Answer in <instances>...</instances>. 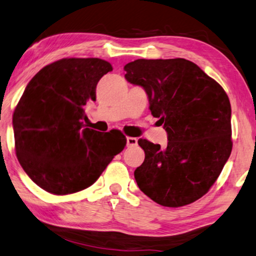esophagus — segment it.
I'll use <instances>...</instances> for the list:
<instances>
[{
  "instance_id": "esophagus-1",
  "label": "esophagus",
  "mask_w": 256,
  "mask_h": 256,
  "mask_svg": "<svg viewBox=\"0 0 256 256\" xmlns=\"http://www.w3.org/2000/svg\"><path fill=\"white\" fill-rule=\"evenodd\" d=\"M127 145L129 148H134L137 145V138L135 137H127Z\"/></svg>"
}]
</instances>
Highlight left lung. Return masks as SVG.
<instances>
[{
  "instance_id": "8db88e82",
  "label": "left lung",
  "mask_w": 256,
  "mask_h": 256,
  "mask_svg": "<svg viewBox=\"0 0 256 256\" xmlns=\"http://www.w3.org/2000/svg\"><path fill=\"white\" fill-rule=\"evenodd\" d=\"M124 78L146 92L150 111L167 132V146L138 140L145 152L136 168L142 192L166 207L206 194L229 159L231 105L223 88L190 60H137Z\"/></svg>"
}]
</instances>
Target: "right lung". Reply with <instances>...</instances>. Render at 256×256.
I'll use <instances>...</instances> for the list:
<instances>
[{
	"instance_id": "obj_1",
	"label": "right lung",
	"mask_w": 256,
	"mask_h": 256,
	"mask_svg": "<svg viewBox=\"0 0 256 256\" xmlns=\"http://www.w3.org/2000/svg\"><path fill=\"white\" fill-rule=\"evenodd\" d=\"M112 65L100 58H64L35 74L14 112L16 154L35 184L52 194L92 186L127 140L86 128L84 105Z\"/></svg>"
}]
</instances>
